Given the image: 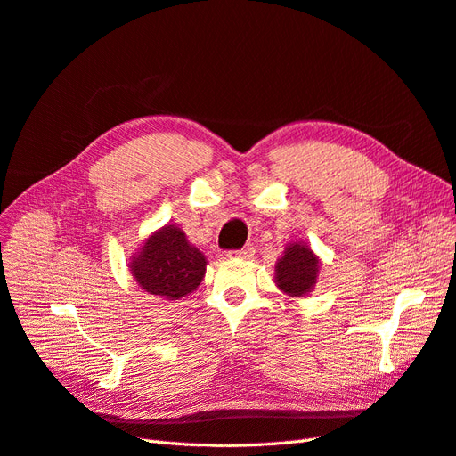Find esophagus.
Segmentation results:
<instances>
[{
	"label": "esophagus",
	"mask_w": 456,
	"mask_h": 456,
	"mask_svg": "<svg viewBox=\"0 0 456 456\" xmlns=\"http://www.w3.org/2000/svg\"><path fill=\"white\" fill-rule=\"evenodd\" d=\"M255 249L251 246H246L242 249H232L227 253L229 259H249V256H253Z\"/></svg>",
	"instance_id": "obj_1"
}]
</instances>
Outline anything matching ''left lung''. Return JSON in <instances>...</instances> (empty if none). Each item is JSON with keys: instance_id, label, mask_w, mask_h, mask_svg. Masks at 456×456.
<instances>
[{"instance_id": "8db88e82", "label": "left lung", "mask_w": 456, "mask_h": 456, "mask_svg": "<svg viewBox=\"0 0 456 456\" xmlns=\"http://www.w3.org/2000/svg\"><path fill=\"white\" fill-rule=\"evenodd\" d=\"M319 270L321 259L307 248V244H289L275 265V285L285 294L300 298L313 290Z\"/></svg>"}]
</instances>
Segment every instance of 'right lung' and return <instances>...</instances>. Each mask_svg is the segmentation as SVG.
<instances>
[{
	"label": "right lung",
	"mask_w": 456,
	"mask_h": 456,
	"mask_svg": "<svg viewBox=\"0 0 456 456\" xmlns=\"http://www.w3.org/2000/svg\"><path fill=\"white\" fill-rule=\"evenodd\" d=\"M128 268L145 292L164 300H181L203 281L207 259L179 227L166 225L149 236Z\"/></svg>",
	"instance_id": "1"
}]
</instances>
